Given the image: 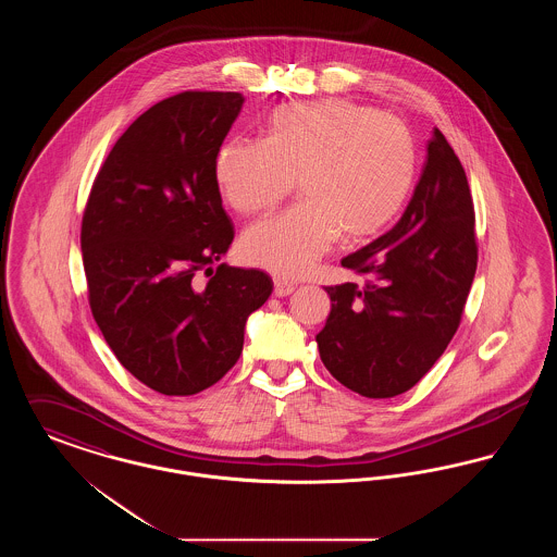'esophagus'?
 I'll list each match as a JSON object with an SVG mask.
<instances>
[{
  "mask_svg": "<svg viewBox=\"0 0 557 557\" xmlns=\"http://www.w3.org/2000/svg\"><path fill=\"white\" fill-rule=\"evenodd\" d=\"M292 292H294V284H292V282H286V280L275 277V282H273V294H275V296L284 298V296H288Z\"/></svg>",
  "mask_w": 557,
  "mask_h": 557,
  "instance_id": "1",
  "label": "esophagus"
}]
</instances>
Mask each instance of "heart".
Returning <instances> with one entry per match:
<instances>
[{
  "instance_id": "obj_1",
  "label": "heart",
  "mask_w": 557,
  "mask_h": 557,
  "mask_svg": "<svg viewBox=\"0 0 557 557\" xmlns=\"http://www.w3.org/2000/svg\"><path fill=\"white\" fill-rule=\"evenodd\" d=\"M214 186L232 211L257 214L296 180L300 202L255 223L242 259L280 277L307 273L343 234L363 242L405 209L418 177L411 132L388 114L343 100L277 108L263 141L225 139L212 162Z\"/></svg>"
}]
</instances>
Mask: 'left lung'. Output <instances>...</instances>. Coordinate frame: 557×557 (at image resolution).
<instances>
[{"label":"left lung","mask_w":557,"mask_h":557,"mask_svg":"<svg viewBox=\"0 0 557 557\" xmlns=\"http://www.w3.org/2000/svg\"><path fill=\"white\" fill-rule=\"evenodd\" d=\"M474 207L445 135L428 141L422 177L397 225L343 259L366 286H330L332 309L315 336L327 371L361 397L413 388L459 327L476 273Z\"/></svg>","instance_id":"obj_1"}]
</instances>
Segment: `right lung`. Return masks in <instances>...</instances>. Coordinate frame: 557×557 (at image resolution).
I'll return each instance as SVG.
<instances>
[{"label": "right lung", "mask_w": 557, "mask_h": 557, "mask_svg": "<svg viewBox=\"0 0 557 557\" xmlns=\"http://www.w3.org/2000/svg\"><path fill=\"white\" fill-rule=\"evenodd\" d=\"M242 104L236 91H184L146 110L116 139L83 214L94 319L121 366L166 397L232 370L246 319L273 290L265 271L212 269L234 239L212 162Z\"/></svg>", "instance_id": "right-lung-1"}]
</instances>
